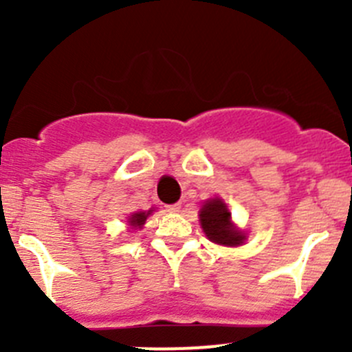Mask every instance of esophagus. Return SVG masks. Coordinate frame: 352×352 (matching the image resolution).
<instances>
[{"label": "esophagus", "instance_id": "1", "mask_svg": "<svg viewBox=\"0 0 352 352\" xmlns=\"http://www.w3.org/2000/svg\"><path fill=\"white\" fill-rule=\"evenodd\" d=\"M180 209H182V204H180V202H177V204L168 206V208H166V211H168V212H179Z\"/></svg>", "mask_w": 352, "mask_h": 352}]
</instances>
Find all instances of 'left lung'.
<instances>
[{
    "mask_svg": "<svg viewBox=\"0 0 352 352\" xmlns=\"http://www.w3.org/2000/svg\"><path fill=\"white\" fill-rule=\"evenodd\" d=\"M199 221L206 236L212 243L225 247H239L247 240L242 230L236 228L232 221V212L228 211L223 199H208L199 211Z\"/></svg>",
    "mask_w": 352,
    "mask_h": 352,
    "instance_id": "obj_1",
    "label": "left lung"
}]
</instances>
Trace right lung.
I'll return each instance as SVG.
<instances>
[{
	"label": "right lung",
	"mask_w": 352,
	"mask_h": 352,
	"mask_svg": "<svg viewBox=\"0 0 352 352\" xmlns=\"http://www.w3.org/2000/svg\"><path fill=\"white\" fill-rule=\"evenodd\" d=\"M153 211H155V209H150V211H138V212H133V214H131L129 218H127V223H129L131 228H134V230L141 228V226H143L144 223H146L148 216H150Z\"/></svg>",
	"instance_id": "add662e5"
}]
</instances>
